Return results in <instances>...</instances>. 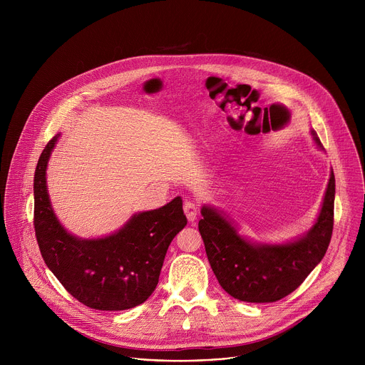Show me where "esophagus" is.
Returning <instances> with one entry per match:
<instances>
[{
  "instance_id": "34e87169",
  "label": "esophagus",
  "mask_w": 365,
  "mask_h": 365,
  "mask_svg": "<svg viewBox=\"0 0 365 365\" xmlns=\"http://www.w3.org/2000/svg\"><path fill=\"white\" fill-rule=\"evenodd\" d=\"M183 210H185V214H186V217L190 222H193L197 218V205L195 202L186 200L185 205H183Z\"/></svg>"
}]
</instances>
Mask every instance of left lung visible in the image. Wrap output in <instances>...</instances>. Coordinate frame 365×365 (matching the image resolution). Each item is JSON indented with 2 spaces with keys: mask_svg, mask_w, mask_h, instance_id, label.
I'll use <instances>...</instances> for the list:
<instances>
[{
  "mask_svg": "<svg viewBox=\"0 0 365 365\" xmlns=\"http://www.w3.org/2000/svg\"><path fill=\"white\" fill-rule=\"evenodd\" d=\"M314 144L324 150L317 133ZM335 176L331 169L319 214L303 235L282 242H258L240 232L238 225L217 206L200 207L199 232L221 287L234 299L270 303L294 292L324 258L334 228Z\"/></svg>",
  "mask_w": 365,
  "mask_h": 365,
  "instance_id": "8db88e82",
  "label": "left lung"
}]
</instances>
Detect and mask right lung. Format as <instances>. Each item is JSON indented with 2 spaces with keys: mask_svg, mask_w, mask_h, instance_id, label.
<instances>
[{
  "mask_svg": "<svg viewBox=\"0 0 365 365\" xmlns=\"http://www.w3.org/2000/svg\"><path fill=\"white\" fill-rule=\"evenodd\" d=\"M61 133L51 138L34 173V230L48 270L81 303L99 310H125L145 302L159 283L172 240L186 224L182 197L158 210L133 214L117 231L95 238L69 232L47 190V165Z\"/></svg>",
  "mask_w": 365,
  "mask_h": 365,
  "instance_id": "add662e5",
  "label": "right lung"
}]
</instances>
